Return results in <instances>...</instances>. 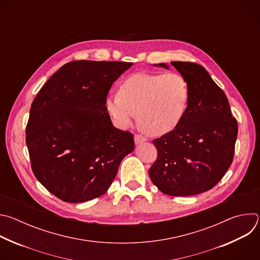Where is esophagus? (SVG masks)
<instances>
[{
    "label": "esophagus",
    "mask_w": 260,
    "mask_h": 260,
    "mask_svg": "<svg viewBox=\"0 0 260 260\" xmlns=\"http://www.w3.org/2000/svg\"><path fill=\"white\" fill-rule=\"evenodd\" d=\"M146 141H147V139L144 136H142V135H136L135 136V143H136V145L142 144V143H144Z\"/></svg>",
    "instance_id": "esophagus-1"
}]
</instances>
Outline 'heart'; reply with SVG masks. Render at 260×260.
Returning <instances> with one entry per match:
<instances>
[{
    "instance_id": "b5f03b06",
    "label": "heart",
    "mask_w": 260,
    "mask_h": 260,
    "mask_svg": "<svg viewBox=\"0 0 260 260\" xmlns=\"http://www.w3.org/2000/svg\"><path fill=\"white\" fill-rule=\"evenodd\" d=\"M189 101V85L181 74L136 73L125 78L118 94L106 99V109L121 128L138 113L141 127L152 136L173 131L182 120Z\"/></svg>"
}]
</instances>
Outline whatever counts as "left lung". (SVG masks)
<instances>
[{"instance_id":"1","label":"left lung","mask_w":260,"mask_h":260,"mask_svg":"<svg viewBox=\"0 0 260 260\" xmlns=\"http://www.w3.org/2000/svg\"><path fill=\"white\" fill-rule=\"evenodd\" d=\"M171 63L187 80L189 101L180 123L153 140L157 158L149 176L168 196H194L213 188L232 165L238 122L225 93L203 66ZM158 66L169 69L166 63Z\"/></svg>"}]
</instances>
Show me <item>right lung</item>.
I'll list each match as a JSON object with an SVG mask.
<instances>
[{"instance_id": "1", "label": "right lung", "mask_w": 260, "mask_h": 260, "mask_svg": "<svg viewBox=\"0 0 260 260\" xmlns=\"http://www.w3.org/2000/svg\"><path fill=\"white\" fill-rule=\"evenodd\" d=\"M133 62L73 60L47 80L31 103L25 140L34 175L67 203L103 196L134 135L113 126L108 92Z\"/></svg>"}]
</instances>
